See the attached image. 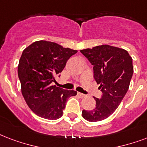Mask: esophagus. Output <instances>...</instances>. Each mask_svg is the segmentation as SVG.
<instances>
[{
	"instance_id": "esophagus-1",
	"label": "esophagus",
	"mask_w": 147,
	"mask_h": 147,
	"mask_svg": "<svg viewBox=\"0 0 147 147\" xmlns=\"http://www.w3.org/2000/svg\"><path fill=\"white\" fill-rule=\"evenodd\" d=\"M78 96L80 97V98H84V97L86 96V95H85V94H82V93H81V92H78Z\"/></svg>"
}]
</instances>
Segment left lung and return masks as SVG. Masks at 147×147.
Instances as JSON below:
<instances>
[{
    "label": "left lung",
    "instance_id": "1",
    "mask_svg": "<svg viewBox=\"0 0 147 147\" xmlns=\"http://www.w3.org/2000/svg\"><path fill=\"white\" fill-rule=\"evenodd\" d=\"M93 65L94 78L100 84V98H95L92 110H82V117L89 122L108 118L118 108L129 89L133 74V59L124 49L103 45L81 50Z\"/></svg>",
    "mask_w": 147,
    "mask_h": 147
}]
</instances>
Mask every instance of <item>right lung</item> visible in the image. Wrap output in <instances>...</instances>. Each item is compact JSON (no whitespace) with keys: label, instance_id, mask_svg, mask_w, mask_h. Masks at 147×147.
I'll list each match as a JSON object with an SVG mask.
<instances>
[{"label":"right lung","instance_id":"obj_1","mask_svg":"<svg viewBox=\"0 0 147 147\" xmlns=\"http://www.w3.org/2000/svg\"><path fill=\"white\" fill-rule=\"evenodd\" d=\"M76 50L58 44L38 41L24 49L18 67L21 92L28 107L41 118L55 120L61 117L67 99L77 92L51 86ZM59 76H60L59 75Z\"/></svg>","mask_w":147,"mask_h":147}]
</instances>
